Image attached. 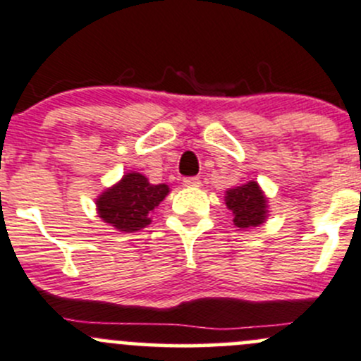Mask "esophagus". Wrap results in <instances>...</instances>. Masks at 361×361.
<instances>
[{
    "mask_svg": "<svg viewBox=\"0 0 361 361\" xmlns=\"http://www.w3.org/2000/svg\"><path fill=\"white\" fill-rule=\"evenodd\" d=\"M183 185H185V187H199L200 178H197V176L183 178Z\"/></svg>",
    "mask_w": 361,
    "mask_h": 361,
    "instance_id": "obj_1",
    "label": "esophagus"
}]
</instances>
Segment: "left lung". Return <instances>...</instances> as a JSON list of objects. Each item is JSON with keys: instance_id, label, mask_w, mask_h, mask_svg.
Returning a JSON list of instances; mask_svg holds the SVG:
<instances>
[{"instance_id": "1", "label": "left lung", "mask_w": 361, "mask_h": 361, "mask_svg": "<svg viewBox=\"0 0 361 361\" xmlns=\"http://www.w3.org/2000/svg\"><path fill=\"white\" fill-rule=\"evenodd\" d=\"M225 202L238 228L259 226L267 221L268 200L256 181L226 190Z\"/></svg>"}]
</instances>
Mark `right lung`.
<instances>
[{"mask_svg":"<svg viewBox=\"0 0 361 361\" xmlns=\"http://www.w3.org/2000/svg\"><path fill=\"white\" fill-rule=\"evenodd\" d=\"M168 193V185H152L143 174L126 173L97 199L98 216L119 231H138L150 225L152 211Z\"/></svg>","mask_w":361,"mask_h":361,"instance_id":"add662e5","label":"right lung"}]
</instances>
